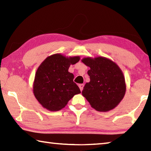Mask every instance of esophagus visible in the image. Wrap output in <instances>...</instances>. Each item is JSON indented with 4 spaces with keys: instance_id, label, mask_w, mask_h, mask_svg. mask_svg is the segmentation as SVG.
I'll return each mask as SVG.
<instances>
[{
    "instance_id": "obj_1",
    "label": "esophagus",
    "mask_w": 151,
    "mask_h": 151,
    "mask_svg": "<svg viewBox=\"0 0 151 151\" xmlns=\"http://www.w3.org/2000/svg\"><path fill=\"white\" fill-rule=\"evenodd\" d=\"M78 86H79V88H80V90H81V91H83V87H84V85H83V84H80V85H78Z\"/></svg>"
}]
</instances>
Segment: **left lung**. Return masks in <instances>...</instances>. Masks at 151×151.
I'll list each match as a JSON object with an SVG mask.
<instances>
[{
	"mask_svg": "<svg viewBox=\"0 0 151 151\" xmlns=\"http://www.w3.org/2000/svg\"><path fill=\"white\" fill-rule=\"evenodd\" d=\"M90 67L86 83L82 94L97 111L107 112L113 109L122 101L126 92L125 79L115 63L103 57H87L82 60Z\"/></svg>",
	"mask_w": 151,
	"mask_h": 151,
	"instance_id": "left-lung-1",
	"label": "left lung"
}]
</instances>
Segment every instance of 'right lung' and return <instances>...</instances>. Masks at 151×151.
<instances>
[{
	"mask_svg": "<svg viewBox=\"0 0 151 151\" xmlns=\"http://www.w3.org/2000/svg\"><path fill=\"white\" fill-rule=\"evenodd\" d=\"M79 60V57L55 54L40 64L35 74L33 93L44 108L50 111H60L75 94L81 93L73 82V74L68 72L70 65Z\"/></svg>",
	"mask_w": 151,
	"mask_h": 151,
	"instance_id": "add662e5",
	"label": "right lung"
}]
</instances>
